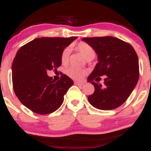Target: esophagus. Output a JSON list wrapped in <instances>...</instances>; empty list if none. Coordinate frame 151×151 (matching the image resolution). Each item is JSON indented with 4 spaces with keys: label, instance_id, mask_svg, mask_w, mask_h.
Here are the masks:
<instances>
[{
    "label": "esophagus",
    "instance_id": "1",
    "mask_svg": "<svg viewBox=\"0 0 151 151\" xmlns=\"http://www.w3.org/2000/svg\"><path fill=\"white\" fill-rule=\"evenodd\" d=\"M74 84H75L76 85H77V86H82V85H84V83L79 82V81H75V82H74Z\"/></svg>",
    "mask_w": 151,
    "mask_h": 151
}]
</instances>
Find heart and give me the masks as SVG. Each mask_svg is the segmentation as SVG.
I'll list each match as a JSON object with an SVG mask.
<instances>
[{"mask_svg": "<svg viewBox=\"0 0 151 151\" xmlns=\"http://www.w3.org/2000/svg\"><path fill=\"white\" fill-rule=\"evenodd\" d=\"M77 50L82 55V57L86 60H91L94 58L95 51L91 45L84 42H81L78 43L77 45ZM70 55V48L66 47L62 51L61 55V62L63 65H67L69 62ZM65 73L69 77L72 78V79L77 81L82 80L83 78L86 75V72L84 70L75 68V67H71L67 69Z\"/></svg>", "mask_w": 151, "mask_h": 151, "instance_id": "obj_1", "label": "heart"}]
</instances>
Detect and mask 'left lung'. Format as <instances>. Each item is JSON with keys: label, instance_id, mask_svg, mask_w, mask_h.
Returning a JSON list of instances; mask_svg holds the SVG:
<instances>
[{"label": "left lung", "instance_id": "left-lung-1", "mask_svg": "<svg viewBox=\"0 0 151 151\" xmlns=\"http://www.w3.org/2000/svg\"><path fill=\"white\" fill-rule=\"evenodd\" d=\"M97 54L99 62L87 78L94 86L88 101L95 108L112 110L129 97L139 78L138 55L129 43L114 37H85L82 39ZM105 75L104 85L94 83Z\"/></svg>", "mask_w": 151, "mask_h": 151}]
</instances>
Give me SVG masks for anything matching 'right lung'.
<instances>
[{"instance_id":"obj_1","label":"right lung","mask_w":151,"mask_h":151,"mask_svg":"<svg viewBox=\"0 0 151 151\" xmlns=\"http://www.w3.org/2000/svg\"><path fill=\"white\" fill-rule=\"evenodd\" d=\"M77 38H36L18 50L12 65L13 89L20 102L34 113L55 111L74 84L65 74L56 81L47 72L61 66L62 51Z\"/></svg>"}]
</instances>
